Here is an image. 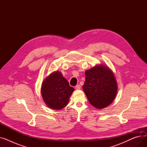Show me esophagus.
Returning a JSON list of instances; mask_svg holds the SVG:
<instances>
[{"label":"esophagus","mask_w":147,"mask_h":147,"mask_svg":"<svg viewBox=\"0 0 147 147\" xmlns=\"http://www.w3.org/2000/svg\"><path fill=\"white\" fill-rule=\"evenodd\" d=\"M80 88H81V86L80 85V84H78V85H76L75 86V89L76 90H79V89H80Z\"/></svg>","instance_id":"34e87169"}]
</instances>
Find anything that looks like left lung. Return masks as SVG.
I'll list each match as a JSON object with an SVG mask.
<instances>
[{"label": "left lung", "mask_w": 147, "mask_h": 147, "mask_svg": "<svg viewBox=\"0 0 147 147\" xmlns=\"http://www.w3.org/2000/svg\"><path fill=\"white\" fill-rule=\"evenodd\" d=\"M86 80L83 86L89 102L97 109L111 104L117 92V83L111 69L101 64L85 71Z\"/></svg>", "instance_id": "1"}]
</instances>
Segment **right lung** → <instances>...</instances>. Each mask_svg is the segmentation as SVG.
I'll return each mask as SVG.
<instances>
[{
    "label": "right lung",
    "instance_id": "1",
    "mask_svg": "<svg viewBox=\"0 0 147 147\" xmlns=\"http://www.w3.org/2000/svg\"><path fill=\"white\" fill-rule=\"evenodd\" d=\"M74 88L69 85L61 72L53 71L43 82L41 94L46 105L50 109L60 110L68 103Z\"/></svg>",
    "mask_w": 147,
    "mask_h": 147
}]
</instances>
